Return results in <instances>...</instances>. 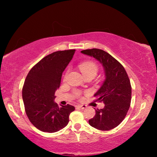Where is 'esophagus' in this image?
Segmentation results:
<instances>
[{
	"label": "esophagus",
	"mask_w": 157,
	"mask_h": 157,
	"mask_svg": "<svg viewBox=\"0 0 157 157\" xmlns=\"http://www.w3.org/2000/svg\"><path fill=\"white\" fill-rule=\"evenodd\" d=\"M78 107L82 109H85L87 107L86 105H79L78 106Z\"/></svg>",
	"instance_id": "1"
}]
</instances>
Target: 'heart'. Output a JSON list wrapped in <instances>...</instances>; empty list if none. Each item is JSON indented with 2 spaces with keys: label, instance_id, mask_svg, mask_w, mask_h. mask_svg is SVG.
Here are the masks:
<instances>
[{
  "label": "heart",
  "instance_id": "b5f03b06",
  "mask_svg": "<svg viewBox=\"0 0 157 157\" xmlns=\"http://www.w3.org/2000/svg\"><path fill=\"white\" fill-rule=\"evenodd\" d=\"M79 68L80 69L81 72L84 76L88 75H95L98 72V67L94 63L86 62H83L79 64Z\"/></svg>",
  "mask_w": 157,
  "mask_h": 157
}]
</instances>
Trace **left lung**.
I'll use <instances>...</instances> for the list:
<instances>
[{
	"label": "left lung",
	"instance_id": "left-lung-1",
	"mask_svg": "<svg viewBox=\"0 0 157 157\" xmlns=\"http://www.w3.org/2000/svg\"><path fill=\"white\" fill-rule=\"evenodd\" d=\"M81 52L98 61L105 75L104 82L94 95L96 101L103 102L105 107L95 109V115L89 123L102 131L112 129L123 121L130 107L132 87L128 75L121 63L104 50L93 48Z\"/></svg>",
	"mask_w": 157,
	"mask_h": 157
}]
</instances>
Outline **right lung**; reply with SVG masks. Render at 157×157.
Segmentation results:
<instances>
[{
    "mask_svg": "<svg viewBox=\"0 0 157 157\" xmlns=\"http://www.w3.org/2000/svg\"><path fill=\"white\" fill-rule=\"evenodd\" d=\"M75 50H62L47 55L32 68L23 87L25 113L33 125L42 132L53 133L67 125L72 105L59 107L55 93L59 88L62 73Z\"/></svg>",
    "mask_w": 157,
    "mask_h": 157,
    "instance_id": "right-lung-1",
    "label": "right lung"
}]
</instances>
